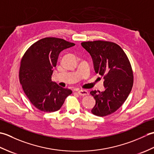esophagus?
Wrapping results in <instances>:
<instances>
[{
	"instance_id": "1",
	"label": "esophagus",
	"mask_w": 154,
	"mask_h": 154,
	"mask_svg": "<svg viewBox=\"0 0 154 154\" xmlns=\"http://www.w3.org/2000/svg\"><path fill=\"white\" fill-rule=\"evenodd\" d=\"M77 93L81 96H86V95H87V94H89V93H88L87 91L83 90V89L79 90L77 91Z\"/></svg>"
}]
</instances>
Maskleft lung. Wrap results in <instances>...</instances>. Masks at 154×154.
<instances>
[{
	"label": "left lung",
	"instance_id": "left-lung-1",
	"mask_svg": "<svg viewBox=\"0 0 154 154\" xmlns=\"http://www.w3.org/2000/svg\"><path fill=\"white\" fill-rule=\"evenodd\" d=\"M81 45L92 57L95 73L104 79L103 92L90 93L96 100L91 112L98 116L109 115L122 105L132 90L131 64L125 52L114 42L88 41L82 42Z\"/></svg>",
	"mask_w": 154,
	"mask_h": 154
}]
</instances>
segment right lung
I'll use <instances>...</instances> for the list:
<instances>
[{
	"label": "right lung",
	"instance_id": "right-lung-1",
	"mask_svg": "<svg viewBox=\"0 0 154 154\" xmlns=\"http://www.w3.org/2000/svg\"><path fill=\"white\" fill-rule=\"evenodd\" d=\"M75 45L61 38H45L32 44L23 55L20 64V83L29 100L42 112L60 110L66 97L72 93L70 89L52 82L51 75L60 52Z\"/></svg>",
	"mask_w": 154,
	"mask_h": 154
}]
</instances>
